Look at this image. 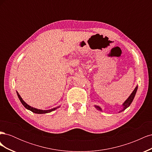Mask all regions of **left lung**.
I'll return each mask as SVG.
<instances>
[{"mask_svg": "<svg viewBox=\"0 0 152 152\" xmlns=\"http://www.w3.org/2000/svg\"><path fill=\"white\" fill-rule=\"evenodd\" d=\"M137 87H138V86H136V87H135V89H134V91H132V93L131 94V95L129 96V98L125 101V102H124V103L122 104V107H123V108H122V110H121V111H119V113L120 112H123L124 110H125L127 108H128L130 106V104H131V103L132 102V101H133V99H134V97H135V95H136V92H137ZM94 107L97 109V110H100V111H102V109L99 106H97V105H94Z\"/></svg>", "mask_w": 152, "mask_h": 152, "instance_id": "obj_1", "label": "left lung"}]
</instances>
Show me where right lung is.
I'll list each match as a JSON object with an SVG mask.
<instances>
[{"mask_svg": "<svg viewBox=\"0 0 152 152\" xmlns=\"http://www.w3.org/2000/svg\"><path fill=\"white\" fill-rule=\"evenodd\" d=\"M16 93H17V95L18 96V98L20 99L21 103H22V104L24 106V107L27 109V110H30V111H31L32 112H34L35 113H37V114H43V113H50L51 112L53 111H54V110H56L57 108L60 107V106H58V107H55V108H53L52 109H50V110H40V109H37V108H34V107H31V106L28 105V104H26L23 100V99L21 98V97L20 96V95L19 94V93H18V91H16Z\"/></svg>", "mask_w": 152, "mask_h": 152, "instance_id": "add662e5", "label": "right lung"}]
</instances>
